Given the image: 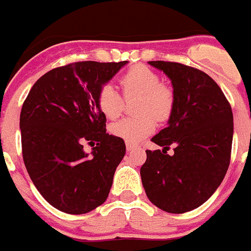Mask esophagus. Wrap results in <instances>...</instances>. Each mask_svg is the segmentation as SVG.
<instances>
[{"label":"esophagus","instance_id":"obj_1","mask_svg":"<svg viewBox=\"0 0 251 251\" xmlns=\"http://www.w3.org/2000/svg\"><path fill=\"white\" fill-rule=\"evenodd\" d=\"M138 147V146L137 145H133V143H126V148H127V151L128 152H129V151H133V150H136V148Z\"/></svg>","mask_w":251,"mask_h":251}]
</instances>
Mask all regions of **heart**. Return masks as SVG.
Masks as SVG:
<instances>
[{"mask_svg":"<svg viewBox=\"0 0 251 251\" xmlns=\"http://www.w3.org/2000/svg\"><path fill=\"white\" fill-rule=\"evenodd\" d=\"M126 99L138 97L136 117H128L112 124L110 133L128 143H138L156 129V119L166 122L175 108V93L161 76L145 65L128 69L119 79ZM97 106L106 118H118L124 109V99L110 84H104L97 94Z\"/></svg>","mask_w":251,"mask_h":251,"instance_id":"b5f03b06","label":"heart"}]
</instances>
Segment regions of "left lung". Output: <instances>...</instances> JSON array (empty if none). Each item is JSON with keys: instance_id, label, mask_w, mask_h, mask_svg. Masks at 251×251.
Segmentation results:
<instances>
[{"instance_id": "left-lung-1", "label": "left lung", "mask_w": 251, "mask_h": 251, "mask_svg": "<svg viewBox=\"0 0 251 251\" xmlns=\"http://www.w3.org/2000/svg\"><path fill=\"white\" fill-rule=\"evenodd\" d=\"M172 81L175 108L168 126L152 138L142 183L153 205L171 214L199 207L223 182L231 157L234 118L229 100L206 73L172 61H150ZM175 146L172 156L167 154Z\"/></svg>"}]
</instances>
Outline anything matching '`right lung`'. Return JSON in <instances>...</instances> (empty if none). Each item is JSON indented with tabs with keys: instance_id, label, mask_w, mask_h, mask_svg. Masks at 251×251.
Returning a JSON list of instances; mask_svg holds the SVG:
<instances>
[{
	"instance_id": "right-lung-1",
	"label": "right lung",
	"mask_w": 251,
	"mask_h": 251,
	"mask_svg": "<svg viewBox=\"0 0 251 251\" xmlns=\"http://www.w3.org/2000/svg\"><path fill=\"white\" fill-rule=\"evenodd\" d=\"M127 61H77L40 77L20 114L24 163L37 191L60 211L81 215L105 202L126 154L108 134L97 94ZM93 147L90 156L83 151Z\"/></svg>"
}]
</instances>
